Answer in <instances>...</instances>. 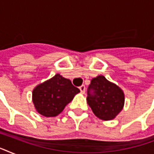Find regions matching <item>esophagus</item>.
<instances>
[{
	"mask_svg": "<svg viewBox=\"0 0 154 154\" xmlns=\"http://www.w3.org/2000/svg\"><path fill=\"white\" fill-rule=\"evenodd\" d=\"M80 90H81V93L82 94H85V86L84 85H82V86L79 87Z\"/></svg>",
	"mask_w": 154,
	"mask_h": 154,
	"instance_id": "esophagus-1",
	"label": "esophagus"
}]
</instances>
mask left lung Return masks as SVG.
Wrapping results in <instances>:
<instances>
[{
    "instance_id": "8db88e82",
    "label": "left lung",
    "mask_w": 154,
    "mask_h": 154,
    "mask_svg": "<svg viewBox=\"0 0 154 154\" xmlns=\"http://www.w3.org/2000/svg\"><path fill=\"white\" fill-rule=\"evenodd\" d=\"M86 101L97 117L111 121L124 107L125 94L118 85L98 75L91 80Z\"/></svg>"
}]
</instances>
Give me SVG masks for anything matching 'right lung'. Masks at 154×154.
I'll use <instances>...</instances> for the list:
<instances>
[{
	"mask_svg": "<svg viewBox=\"0 0 154 154\" xmlns=\"http://www.w3.org/2000/svg\"><path fill=\"white\" fill-rule=\"evenodd\" d=\"M79 89L69 79L59 73L37 85L32 90V103L36 111L44 117H56L72 101Z\"/></svg>",
	"mask_w": 154,
	"mask_h": 154,
	"instance_id": "1",
	"label": "right lung"
}]
</instances>
